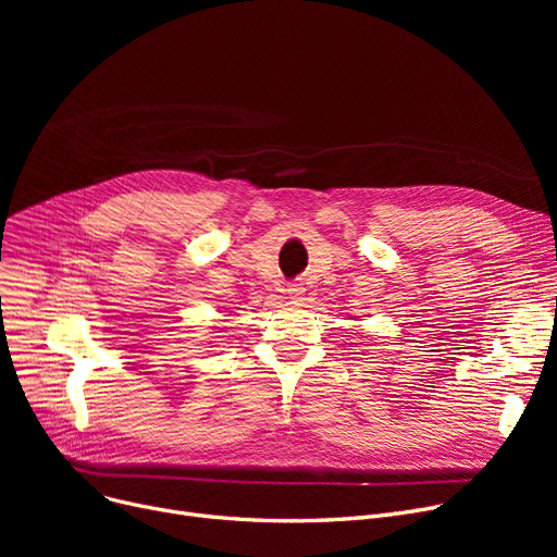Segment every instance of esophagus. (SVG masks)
<instances>
[{"label": "esophagus", "instance_id": "esophagus-1", "mask_svg": "<svg viewBox=\"0 0 557 557\" xmlns=\"http://www.w3.org/2000/svg\"><path fill=\"white\" fill-rule=\"evenodd\" d=\"M302 294H305L302 284H290V286H288V296L294 298V300H300V298H302Z\"/></svg>", "mask_w": 557, "mask_h": 557}]
</instances>
